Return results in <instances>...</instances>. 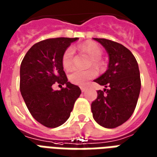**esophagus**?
I'll list each match as a JSON object with an SVG mask.
<instances>
[{
  "mask_svg": "<svg viewBox=\"0 0 157 157\" xmlns=\"http://www.w3.org/2000/svg\"><path fill=\"white\" fill-rule=\"evenodd\" d=\"M80 90H81V91H82V92H84V91H85V90H87V87H85V86H80Z\"/></svg>",
  "mask_w": 157,
  "mask_h": 157,
  "instance_id": "esophagus-1",
  "label": "esophagus"
}]
</instances>
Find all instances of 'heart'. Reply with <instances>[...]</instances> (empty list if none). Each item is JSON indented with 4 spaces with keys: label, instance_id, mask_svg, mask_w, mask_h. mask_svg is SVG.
Listing matches in <instances>:
<instances>
[{
    "label": "heart",
    "instance_id": "1",
    "mask_svg": "<svg viewBox=\"0 0 157 157\" xmlns=\"http://www.w3.org/2000/svg\"><path fill=\"white\" fill-rule=\"evenodd\" d=\"M81 52L89 55L91 59L90 65H93L96 67H100L102 66V62L100 58L102 57L103 51L101 48L97 43L93 42H89L84 43L79 47ZM73 58H74V49L68 48L64 51L62 56V65L65 69H69L73 66ZM97 75V72L94 68H90L86 70H79L75 69L69 74V81L71 83L83 86L87 83L89 80L92 79Z\"/></svg>",
    "mask_w": 157,
    "mask_h": 157
}]
</instances>
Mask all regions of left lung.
<instances>
[{
	"label": "left lung",
	"instance_id": "obj_1",
	"mask_svg": "<svg viewBox=\"0 0 157 157\" xmlns=\"http://www.w3.org/2000/svg\"><path fill=\"white\" fill-rule=\"evenodd\" d=\"M94 39L106 49L109 61L105 74L94 80L105 89L97 91V99L91 104L93 117L101 126L116 128L130 119L136 106L141 86L139 67L132 52L122 44Z\"/></svg>",
	"mask_w": 157,
	"mask_h": 157
}]
</instances>
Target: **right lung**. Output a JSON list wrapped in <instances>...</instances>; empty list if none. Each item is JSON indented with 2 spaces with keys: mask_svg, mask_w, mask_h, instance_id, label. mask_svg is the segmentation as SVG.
I'll return each mask as SVG.
<instances>
[{
  "mask_svg": "<svg viewBox=\"0 0 157 157\" xmlns=\"http://www.w3.org/2000/svg\"><path fill=\"white\" fill-rule=\"evenodd\" d=\"M78 37L49 38L37 42L25 55L20 67V90L28 110L40 124L60 126L70 116L81 94L79 87L67 82L62 56ZM55 82L66 85L54 91Z\"/></svg>",
  "mask_w": 157,
  "mask_h": 157,
  "instance_id": "right-lung-1",
  "label": "right lung"
}]
</instances>
